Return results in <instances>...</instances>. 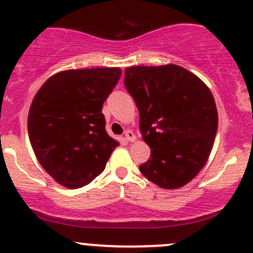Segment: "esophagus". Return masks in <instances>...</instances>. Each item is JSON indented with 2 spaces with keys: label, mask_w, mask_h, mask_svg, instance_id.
Here are the masks:
<instances>
[{
  "label": "esophagus",
  "mask_w": 253,
  "mask_h": 253,
  "mask_svg": "<svg viewBox=\"0 0 253 253\" xmlns=\"http://www.w3.org/2000/svg\"><path fill=\"white\" fill-rule=\"evenodd\" d=\"M125 138H126L128 142H134V141H136V136H134L133 132L129 131V129H127V131L125 132Z\"/></svg>",
  "instance_id": "1"
}]
</instances>
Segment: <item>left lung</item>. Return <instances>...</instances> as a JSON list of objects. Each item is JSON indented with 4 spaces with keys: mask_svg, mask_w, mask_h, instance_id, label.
I'll return each instance as SVG.
<instances>
[{
    "mask_svg": "<svg viewBox=\"0 0 253 253\" xmlns=\"http://www.w3.org/2000/svg\"><path fill=\"white\" fill-rule=\"evenodd\" d=\"M125 86L150 148L139 171L159 187H182L205 167L215 138L218 111L211 90L176 65L126 68Z\"/></svg>",
    "mask_w": 253,
    "mask_h": 253,
    "instance_id": "8db88e82",
    "label": "left lung"
}]
</instances>
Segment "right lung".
<instances>
[{
	"mask_svg": "<svg viewBox=\"0 0 253 253\" xmlns=\"http://www.w3.org/2000/svg\"><path fill=\"white\" fill-rule=\"evenodd\" d=\"M120 77V68L63 71L34 96L28 116L30 144L60 185L79 188L90 183L119 145L106 132L101 110Z\"/></svg>",
	"mask_w": 253,
	"mask_h": 253,
	"instance_id": "add662e5",
	"label": "right lung"
}]
</instances>
